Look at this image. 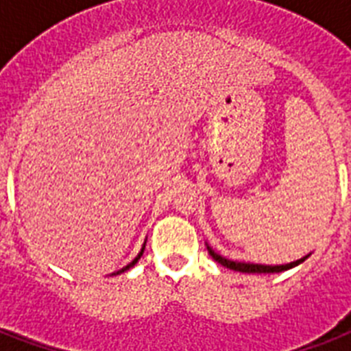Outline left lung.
Here are the masks:
<instances>
[{
    "instance_id": "1",
    "label": "left lung",
    "mask_w": 351,
    "mask_h": 351,
    "mask_svg": "<svg viewBox=\"0 0 351 351\" xmlns=\"http://www.w3.org/2000/svg\"><path fill=\"white\" fill-rule=\"evenodd\" d=\"M208 251H209V255L213 256L215 261L219 262V264H222L224 267H230V269H234V271H240V273H280V271H286V269H291V267L295 266H299L300 262H304V258H308V256H304V258L289 262V264H282V266H266V264H251V262L230 261V258H226V256L215 253L209 245H208Z\"/></svg>"
}]
</instances>
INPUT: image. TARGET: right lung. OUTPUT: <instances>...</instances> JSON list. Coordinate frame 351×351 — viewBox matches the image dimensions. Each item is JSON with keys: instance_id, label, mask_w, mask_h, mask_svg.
Segmentation results:
<instances>
[{"instance_id": "right-lung-1", "label": "right lung", "mask_w": 351, "mask_h": 351, "mask_svg": "<svg viewBox=\"0 0 351 351\" xmlns=\"http://www.w3.org/2000/svg\"><path fill=\"white\" fill-rule=\"evenodd\" d=\"M143 247H145V244H143ZM143 247H142V251H140V253H138V255H136V258H134V261H132V262H129V264H127V266H125V267H121L120 271H117V273H112V275H120V273L127 271V269H129V267H132V266H134V264H136V262H138V261H140V256H142V253H143Z\"/></svg>"}]
</instances>
